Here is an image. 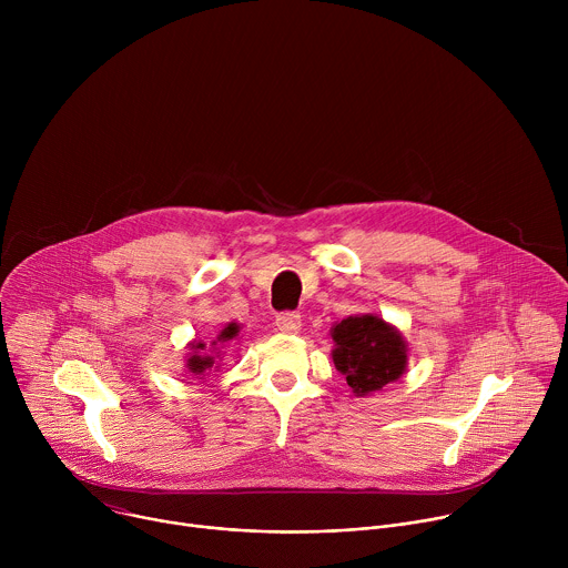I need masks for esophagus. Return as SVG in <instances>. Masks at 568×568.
Instances as JSON below:
<instances>
[{
    "label": "esophagus",
    "mask_w": 568,
    "mask_h": 568,
    "mask_svg": "<svg viewBox=\"0 0 568 568\" xmlns=\"http://www.w3.org/2000/svg\"><path fill=\"white\" fill-rule=\"evenodd\" d=\"M276 326H278V331L285 333V335H294V333L301 331V314H298V312H292V310L276 314Z\"/></svg>",
    "instance_id": "obj_1"
}]
</instances>
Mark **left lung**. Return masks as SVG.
<instances>
[{"label": "left lung", "mask_w": 568, "mask_h": 568, "mask_svg": "<svg viewBox=\"0 0 568 568\" xmlns=\"http://www.w3.org/2000/svg\"><path fill=\"white\" fill-rule=\"evenodd\" d=\"M333 359L357 395L382 390L407 366V346L377 316H348L333 328Z\"/></svg>", "instance_id": "1"}]
</instances>
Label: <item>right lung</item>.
Returning a JSON list of instances; mask_svg holds the SVG:
<instances>
[{
  "mask_svg": "<svg viewBox=\"0 0 568 568\" xmlns=\"http://www.w3.org/2000/svg\"><path fill=\"white\" fill-rule=\"evenodd\" d=\"M235 335H237V326H235V323H229V326L220 333L217 342H220V344H226V342H231ZM217 342H213V346H217ZM193 348L204 351V344H197V346H193ZM209 366H213V357H209V355H206V357H204V355H193V357L189 359V371L195 373V375H202Z\"/></svg>",
  "mask_w": 568,
  "mask_h": 568,
  "instance_id": "add662e5",
  "label": "right lung"
}]
</instances>
